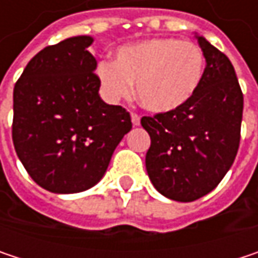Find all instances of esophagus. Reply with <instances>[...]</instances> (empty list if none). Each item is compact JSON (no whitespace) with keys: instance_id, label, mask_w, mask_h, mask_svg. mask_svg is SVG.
<instances>
[{"instance_id":"34e87169","label":"esophagus","mask_w":258,"mask_h":258,"mask_svg":"<svg viewBox=\"0 0 258 258\" xmlns=\"http://www.w3.org/2000/svg\"><path fill=\"white\" fill-rule=\"evenodd\" d=\"M131 122H133V125H139L140 124V116L139 115H136V113H131Z\"/></svg>"}]
</instances>
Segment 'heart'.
<instances>
[{
	"label": "heart",
	"mask_w": 258,
	"mask_h": 258,
	"mask_svg": "<svg viewBox=\"0 0 258 258\" xmlns=\"http://www.w3.org/2000/svg\"><path fill=\"white\" fill-rule=\"evenodd\" d=\"M205 55L191 41L154 37L116 49L115 61L98 66V79L109 98L128 97L133 83L140 104L158 115L185 107L205 75Z\"/></svg>",
	"instance_id": "b5f03b06"
}]
</instances>
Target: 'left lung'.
Segmentation results:
<instances>
[{"label":"left lung","instance_id":"1","mask_svg":"<svg viewBox=\"0 0 258 258\" xmlns=\"http://www.w3.org/2000/svg\"><path fill=\"white\" fill-rule=\"evenodd\" d=\"M206 69L194 98L173 113L143 116L151 137L146 172L160 194L194 202L226 176L240 140L243 95L230 59L197 35Z\"/></svg>","mask_w":258,"mask_h":258}]
</instances>
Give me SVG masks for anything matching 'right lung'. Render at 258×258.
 <instances>
[{"mask_svg": "<svg viewBox=\"0 0 258 258\" xmlns=\"http://www.w3.org/2000/svg\"><path fill=\"white\" fill-rule=\"evenodd\" d=\"M94 38L70 37L40 50L13 91V143L29 176L56 194L89 189L131 130L130 113L101 100Z\"/></svg>", "mask_w": 258, "mask_h": 258, "instance_id": "1", "label": "right lung"}]
</instances>
